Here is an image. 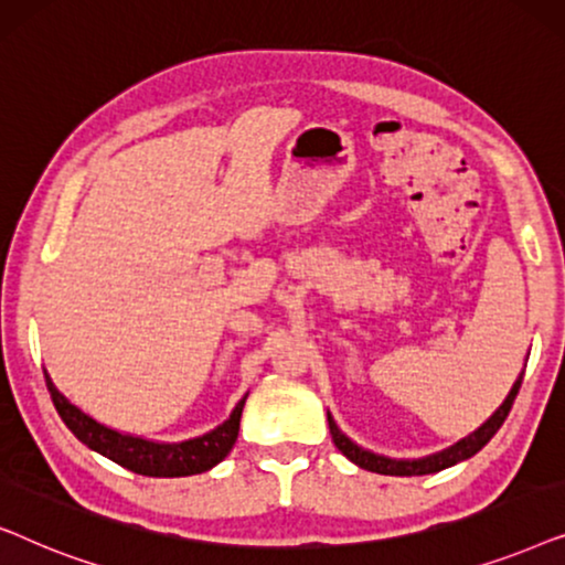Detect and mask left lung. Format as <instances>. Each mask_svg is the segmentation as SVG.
<instances>
[{"label": "left lung", "mask_w": 565, "mask_h": 565, "mask_svg": "<svg viewBox=\"0 0 565 565\" xmlns=\"http://www.w3.org/2000/svg\"><path fill=\"white\" fill-rule=\"evenodd\" d=\"M520 385H522V377L514 383V388L509 391V396H507L504 404L499 406V412L493 414L481 429L473 431V435L466 437V439H460V443L452 445L450 450L429 455V458H422V460H391V458H383V455L362 450V447L354 445L350 437H344L342 431H339V427L334 424V419H331V416H329V431H331V439H334V445L339 447V450H342V455H347V458H350L354 466L373 470V473H383V476H427V473H437V470L450 468V466H455V462L473 458V455L481 450V447H486V443H489V439L497 435L499 427L504 424V419L509 416V412H512V404H514L516 393H520Z\"/></svg>", "instance_id": "1"}]
</instances>
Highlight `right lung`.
<instances>
[{"label":"right lung","instance_id":"right-lung-1","mask_svg":"<svg viewBox=\"0 0 565 565\" xmlns=\"http://www.w3.org/2000/svg\"><path fill=\"white\" fill-rule=\"evenodd\" d=\"M45 385H49V393L58 416L64 419L66 427L74 431L79 443L87 445L89 450L105 455V458H110L113 462H118V466L134 470L138 476H151V478L195 476V473H205V470H211L213 466H218L236 443L238 422H242V408L246 401V398L238 401L234 414H231L218 429L207 431L203 437L188 439V443L164 445V443H149V439L120 435V431L107 429L105 424L95 422L92 416L79 412V408H76L66 396H61L49 373H45Z\"/></svg>","mask_w":565,"mask_h":565}]
</instances>
